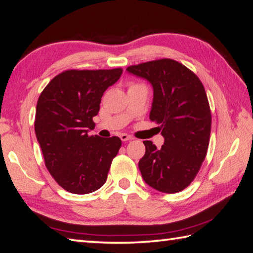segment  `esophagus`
<instances>
[{"instance_id": "34e87169", "label": "esophagus", "mask_w": 253, "mask_h": 253, "mask_svg": "<svg viewBox=\"0 0 253 253\" xmlns=\"http://www.w3.org/2000/svg\"><path fill=\"white\" fill-rule=\"evenodd\" d=\"M120 138L122 139V141H130V140H132V139H133L131 136L127 135V133H121Z\"/></svg>"}]
</instances>
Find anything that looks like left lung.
<instances>
[{"label": "left lung", "instance_id": "left-lung-1", "mask_svg": "<svg viewBox=\"0 0 253 253\" xmlns=\"http://www.w3.org/2000/svg\"><path fill=\"white\" fill-rule=\"evenodd\" d=\"M127 71L146 78L153 87L150 120L161 125L164 144L143 141L139 161L144 181L165 193L184 190L195 179L208 152L212 116L201 80L170 58L131 65Z\"/></svg>", "mask_w": 253, "mask_h": 253}]
</instances>
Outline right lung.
<instances>
[{"label":"right lung","mask_w":253,"mask_h":253,"mask_svg":"<svg viewBox=\"0 0 253 253\" xmlns=\"http://www.w3.org/2000/svg\"><path fill=\"white\" fill-rule=\"evenodd\" d=\"M123 73L114 69H67L56 75L38 99L35 131L44 163L63 189L76 195L104 185L122 146L118 137L89 136L104 91Z\"/></svg>","instance_id":"obj_1"}]
</instances>
